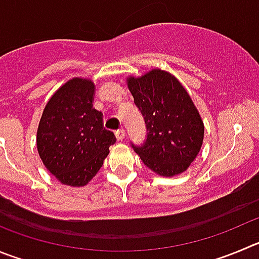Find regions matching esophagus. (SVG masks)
<instances>
[{"label": "esophagus", "instance_id": "34e87169", "mask_svg": "<svg viewBox=\"0 0 259 259\" xmlns=\"http://www.w3.org/2000/svg\"><path fill=\"white\" fill-rule=\"evenodd\" d=\"M116 138H117V141H122L125 138V130L124 129H118L116 130Z\"/></svg>", "mask_w": 259, "mask_h": 259}]
</instances>
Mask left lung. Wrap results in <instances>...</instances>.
<instances>
[{"instance_id": "obj_1", "label": "left lung", "mask_w": 259, "mask_h": 259, "mask_svg": "<svg viewBox=\"0 0 259 259\" xmlns=\"http://www.w3.org/2000/svg\"><path fill=\"white\" fill-rule=\"evenodd\" d=\"M127 87L143 115L146 142L132 144L144 165L158 175L184 172L199 153L204 126L192 98L180 81L154 69L141 78H129Z\"/></svg>"}]
</instances>
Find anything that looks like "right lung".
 Returning <instances> with one entry per match:
<instances>
[{
    "instance_id": "right-lung-1",
    "label": "right lung",
    "mask_w": 259,
    "mask_h": 259,
    "mask_svg": "<svg viewBox=\"0 0 259 259\" xmlns=\"http://www.w3.org/2000/svg\"><path fill=\"white\" fill-rule=\"evenodd\" d=\"M94 84L74 78L48 101L37 132V148L47 170L62 184L83 187L102 167L116 137L93 108Z\"/></svg>"
}]
</instances>
